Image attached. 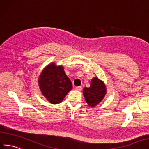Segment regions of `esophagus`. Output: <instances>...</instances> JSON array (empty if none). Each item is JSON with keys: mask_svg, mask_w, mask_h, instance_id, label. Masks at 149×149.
Returning <instances> with one entry per match:
<instances>
[{"mask_svg": "<svg viewBox=\"0 0 149 149\" xmlns=\"http://www.w3.org/2000/svg\"><path fill=\"white\" fill-rule=\"evenodd\" d=\"M75 89H76V91H81V90H82V87H81V86L76 87Z\"/></svg>", "mask_w": 149, "mask_h": 149, "instance_id": "esophagus-1", "label": "esophagus"}]
</instances>
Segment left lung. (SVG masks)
<instances>
[{
    "mask_svg": "<svg viewBox=\"0 0 149 149\" xmlns=\"http://www.w3.org/2000/svg\"><path fill=\"white\" fill-rule=\"evenodd\" d=\"M107 93V88L104 81L97 77H93L91 82L90 87H84L83 95L87 104L93 107L100 103Z\"/></svg>",
    "mask_w": 149,
    "mask_h": 149,
    "instance_id": "8db88e82",
    "label": "left lung"
}]
</instances>
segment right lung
Listing matches in <instances>:
<instances>
[{
  "label": "right lung",
  "mask_w": 149,
  "mask_h": 149,
  "mask_svg": "<svg viewBox=\"0 0 149 149\" xmlns=\"http://www.w3.org/2000/svg\"><path fill=\"white\" fill-rule=\"evenodd\" d=\"M39 88L50 104L61 103L72 89V84L67 77L63 65L51 62L45 67L38 80Z\"/></svg>",
  "instance_id": "1"
}]
</instances>
